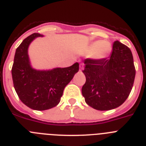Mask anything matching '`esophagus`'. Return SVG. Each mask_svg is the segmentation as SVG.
Listing matches in <instances>:
<instances>
[{
    "label": "esophagus",
    "mask_w": 146,
    "mask_h": 146,
    "mask_svg": "<svg viewBox=\"0 0 146 146\" xmlns=\"http://www.w3.org/2000/svg\"><path fill=\"white\" fill-rule=\"evenodd\" d=\"M80 70H81V69H83V64H80Z\"/></svg>",
    "instance_id": "obj_1"
}]
</instances>
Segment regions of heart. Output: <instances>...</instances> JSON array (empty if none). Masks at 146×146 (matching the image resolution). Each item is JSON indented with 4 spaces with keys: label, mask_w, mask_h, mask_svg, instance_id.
Instances as JSON below:
<instances>
[{
    "label": "heart",
    "mask_w": 146,
    "mask_h": 146,
    "mask_svg": "<svg viewBox=\"0 0 146 146\" xmlns=\"http://www.w3.org/2000/svg\"><path fill=\"white\" fill-rule=\"evenodd\" d=\"M112 44L108 41H94L86 49V52L91 55L94 60H101L106 58L112 51Z\"/></svg>",
    "instance_id": "obj_1"
}]
</instances>
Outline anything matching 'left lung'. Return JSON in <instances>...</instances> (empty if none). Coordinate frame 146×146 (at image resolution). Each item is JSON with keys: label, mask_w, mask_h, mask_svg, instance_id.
Returning a JSON list of instances; mask_svg holds the SVG:
<instances>
[{"label": "left lung", "mask_w": 146, "mask_h": 146, "mask_svg": "<svg viewBox=\"0 0 146 146\" xmlns=\"http://www.w3.org/2000/svg\"><path fill=\"white\" fill-rule=\"evenodd\" d=\"M83 63L86 81L82 94L86 104L97 110L121 106L128 98L135 80V68L130 49L115 41L108 58L86 59Z\"/></svg>", "instance_id": "1"}]
</instances>
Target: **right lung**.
<instances>
[{"mask_svg":"<svg viewBox=\"0 0 146 146\" xmlns=\"http://www.w3.org/2000/svg\"><path fill=\"white\" fill-rule=\"evenodd\" d=\"M44 35L35 33L17 48L11 69L16 93L23 104L35 110H46L59 104L66 86L79 71L76 62L66 68L36 69L31 66L28 47L35 38Z\"/></svg>","mask_w":146,"mask_h":146,"instance_id":"obj_1","label":"right lung"}]
</instances>
